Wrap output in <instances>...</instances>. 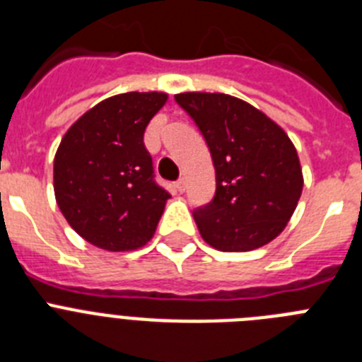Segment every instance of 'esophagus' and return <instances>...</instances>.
<instances>
[{"label": "esophagus", "mask_w": 362, "mask_h": 362, "mask_svg": "<svg viewBox=\"0 0 362 362\" xmlns=\"http://www.w3.org/2000/svg\"><path fill=\"white\" fill-rule=\"evenodd\" d=\"M185 188H187V183H185V179L183 177L177 179V181H175V190H177V192H185Z\"/></svg>", "instance_id": "esophagus-1"}]
</instances>
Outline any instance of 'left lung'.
Masks as SVG:
<instances>
[{
	"label": "left lung",
	"instance_id": "left-lung-1",
	"mask_svg": "<svg viewBox=\"0 0 362 362\" xmlns=\"http://www.w3.org/2000/svg\"><path fill=\"white\" fill-rule=\"evenodd\" d=\"M175 101L197 124L216 168V194L194 210L221 252H248L284 230L303 192L296 146L279 124L228 94L185 92Z\"/></svg>",
	"mask_w": 362,
	"mask_h": 362
}]
</instances>
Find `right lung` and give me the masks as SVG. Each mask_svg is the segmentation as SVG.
<instances>
[{
	"mask_svg": "<svg viewBox=\"0 0 362 362\" xmlns=\"http://www.w3.org/2000/svg\"><path fill=\"white\" fill-rule=\"evenodd\" d=\"M168 95L127 92L85 112L54 158L57 206L85 241L136 250L152 239L170 194L156 183L143 136Z\"/></svg>",
	"mask_w": 362,
	"mask_h": 362,
	"instance_id": "right-lung-1",
	"label": "right lung"
}]
</instances>
